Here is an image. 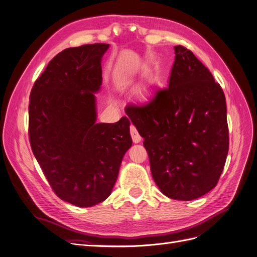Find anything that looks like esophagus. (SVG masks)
I'll return each instance as SVG.
<instances>
[{"instance_id": "34e87169", "label": "esophagus", "mask_w": 257, "mask_h": 257, "mask_svg": "<svg viewBox=\"0 0 257 257\" xmlns=\"http://www.w3.org/2000/svg\"><path fill=\"white\" fill-rule=\"evenodd\" d=\"M131 135H132V138H133V142L135 144H138L142 142V137H141V135H139L137 128L134 125H131Z\"/></svg>"}]
</instances>
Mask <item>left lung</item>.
<instances>
[{"label":"left lung","instance_id":"1","mask_svg":"<svg viewBox=\"0 0 257 257\" xmlns=\"http://www.w3.org/2000/svg\"><path fill=\"white\" fill-rule=\"evenodd\" d=\"M168 87L126 113L144 138L154 182L167 197L192 200L219 181L229 138L224 92L193 52L175 46Z\"/></svg>","mask_w":257,"mask_h":257}]
</instances>
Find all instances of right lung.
Returning <instances> with one entry per match:
<instances>
[{
    "mask_svg": "<svg viewBox=\"0 0 257 257\" xmlns=\"http://www.w3.org/2000/svg\"><path fill=\"white\" fill-rule=\"evenodd\" d=\"M108 44L58 53L31 91L29 137L34 157L58 197L92 207L110 195L132 146L130 120L96 123L94 93L102 84Z\"/></svg>",
    "mask_w": 257,
    "mask_h": 257,
    "instance_id": "right-lung-1",
    "label": "right lung"
}]
</instances>
